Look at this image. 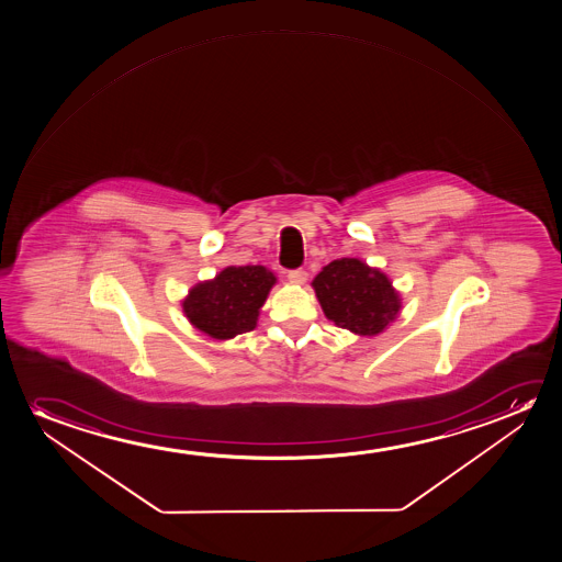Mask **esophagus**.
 I'll return each instance as SVG.
<instances>
[{"label": "esophagus", "instance_id": "esophagus-1", "mask_svg": "<svg viewBox=\"0 0 562 562\" xmlns=\"http://www.w3.org/2000/svg\"><path fill=\"white\" fill-rule=\"evenodd\" d=\"M288 278H290L292 284L303 285L308 280V272L303 269L292 270V272L288 274Z\"/></svg>", "mask_w": 562, "mask_h": 562}]
</instances>
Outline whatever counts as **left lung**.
I'll return each instance as SVG.
<instances>
[{
    "label": "left lung",
    "mask_w": 562,
    "mask_h": 562,
    "mask_svg": "<svg viewBox=\"0 0 562 562\" xmlns=\"http://www.w3.org/2000/svg\"><path fill=\"white\" fill-rule=\"evenodd\" d=\"M311 285L328 321L364 338L382 334L403 307L390 277L355 257L326 265Z\"/></svg>",
    "instance_id": "1"
}]
</instances>
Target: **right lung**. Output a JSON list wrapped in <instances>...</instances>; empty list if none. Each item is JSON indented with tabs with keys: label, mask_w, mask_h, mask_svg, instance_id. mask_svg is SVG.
<instances>
[{
	"label": "right lung",
	"mask_w": 562,
	"mask_h": 562,
	"mask_svg": "<svg viewBox=\"0 0 562 562\" xmlns=\"http://www.w3.org/2000/svg\"><path fill=\"white\" fill-rule=\"evenodd\" d=\"M278 278L262 265L226 267L193 285L182 311L193 328L213 339H232L255 330L259 313Z\"/></svg>",
	"instance_id": "obj_1"
}]
</instances>
